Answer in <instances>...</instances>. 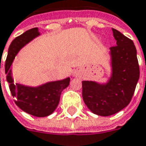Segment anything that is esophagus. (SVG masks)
Listing matches in <instances>:
<instances>
[{
    "label": "esophagus",
    "mask_w": 146,
    "mask_h": 146,
    "mask_svg": "<svg viewBox=\"0 0 146 146\" xmlns=\"http://www.w3.org/2000/svg\"><path fill=\"white\" fill-rule=\"evenodd\" d=\"M78 75H79V73H78L77 71H75V72L73 73V76H74V77H78Z\"/></svg>",
    "instance_id": "34e87169"
}]
</instances>
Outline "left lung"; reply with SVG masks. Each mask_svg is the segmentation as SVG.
<instances>
[{
  "mask_svg": "<svg viewBox=\"0 0 146 146\" xmlns=\"http://www.w3.org/2000/svg\"><path fill=\"white\" fill-rule=\"evenodd\" d=\"M116 46L110 47L112 73L108 82L83 81V100L90 111L100 116L119 112L129 104L139 78L136 48L132 40L112 28Z\"/></svg>",
  "mask_w": 146,
  "mask_h": 146,
  "instance_id": "obj_1",
  "label": "left lung"
}]
</instances>
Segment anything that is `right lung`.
I'll return each mask as SVG.
<instances>
[{
    "instance_id": "add662e5",
    "label": "right lung",
    "mask_w": 146,
    "mask_h": 146,
    "mask_svg": "<svg viewBox=\"0 0 146 146\" xmlns=\"http://www.w3.org/2000/svg\"><path fill=\"white\" fill-rule=\"evenodd\" d=\"M38 28H32L16 37L8 49L5 72L11 93L16 100L17 105L24 112L36 117H46L54 112L59 104L61 93L69 85L70 78L48 82L37 87L14 84L11 65L21 49L38 36Z\"/></svg>"
}]
</instances>
